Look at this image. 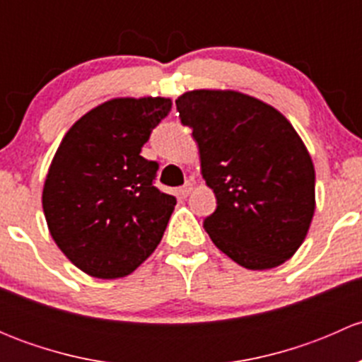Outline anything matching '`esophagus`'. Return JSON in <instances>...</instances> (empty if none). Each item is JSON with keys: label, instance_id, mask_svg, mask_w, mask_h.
Masks as SVG:
<instances>
[{"label": "esophagus", "instance_id": "esophagus-1", "mask_svg": "<svg viewBox=\"0 0 362 362\" xmlns=\"http://www.w3.org/2000/svg\"><path fill=\"white\" fill-rule=\"evenodd\" d=\"M192 189H194V185H192L191 182H187V184H185L184 187L178 189V196H180V198H187V196L192 192Z\"/></svg>", "mask_w": 362, "mask_h": 362}]
</instances>
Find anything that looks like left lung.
<instances>
[{
	"label": "left lung",
	"instance_id": "obj_1",
	"mask_svg": "<svg viewBox=\"0 0 362 362\" xmlns=\"http://www.w3.org/2000/svg\"><path fill=\"white\" fill-rule=\"evenodd\" d=\"M175 103L217 198L203 222L211 242L247 269L284 264L315 214V168L298 131L275 107L238 90L196 89Z\"/></svg>",
	"mask_w": 362,
	"mask_h": 362
}]
</instances>
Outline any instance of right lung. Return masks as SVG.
Wrapping results in <instances>:
<instances>
[{"label": "right lung", "instance_id": "right-lung-1", "mask_svg": "<svg viewBox=\"0 0 362 362\" xmlns=\"http://www.w3.org/2000/svg\"><path fill=\"white\" fill-rule=\"evenodd\" d=\"M170 108V98H113L80 117L54 154L43 214L87 275L122 279L158 249L177 198L154 187L158 163L140 152Z\"/></svg>", "mask_w": 362, "mask_h": 362}]
</instances>
